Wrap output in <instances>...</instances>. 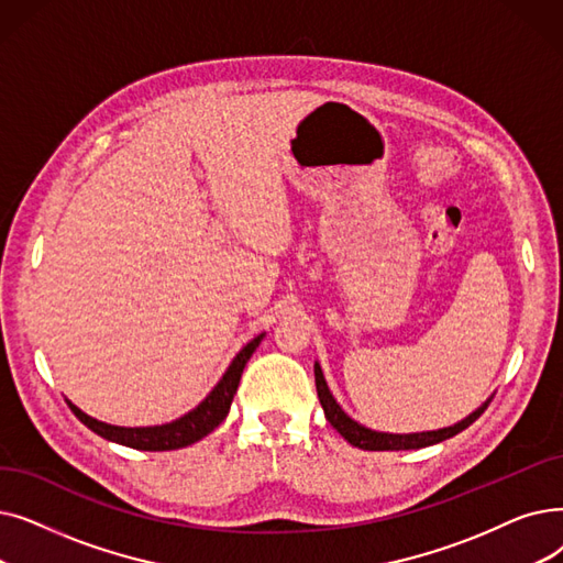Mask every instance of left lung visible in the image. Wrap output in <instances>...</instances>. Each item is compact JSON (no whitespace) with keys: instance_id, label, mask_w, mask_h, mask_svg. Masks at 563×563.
<instances>
[{"instance_id":"1","label":"left lung","mask_w":563,"mask_h":563,"mask_svg":"<svg viewBox=\"0 0 563 563\" xmlns=\"http://www.w3.org/2000/svg\"><path fill=\"white\" fill-rule=\"evenodd\" d=\"M314 386H317V396H320V402L324 407L327 421L347 439L352 446H358L363 451H409V449H423V446H432L444 442V439L462 432L464 428H470L481 413L490 405L487 400L483 407H478L474 413H470L467 419L451 426V428H442V430H432V432H413V434H388V432H375L371 428H363L361 423L352 421L342 407L335 402V398L331 396V390L327 386V379L322 375V368L314 363Z\"/></svg>"}]
</instances>
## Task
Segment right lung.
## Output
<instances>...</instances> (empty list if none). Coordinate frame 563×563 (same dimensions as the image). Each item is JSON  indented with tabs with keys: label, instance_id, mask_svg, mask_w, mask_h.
I'll return each mask as SVG.
<instances>
[{
	"label": "right lung",
	"instance_id": "1",
	"mask_svg": "<svg viewBox=\"0 0 563 563\" xmlns=\"http://www.w3.org/2000/svg\"><path fill=\"white\" fill-rule=\"evenodd\" d=\"M262 338H264V333L253 338L249 345L234 356L228 373L223 375L221 382L213 386L211 394L192 411L184 413L181 419H177L173 423L152 426V428H119V426H110V423L87 417V413L80 411L73 402H68V407L89 430H93L96 434H101L117 444H124V446H131L137 451H175V449L190 446L195 442H200V439L207 437L213 428L221 426L223 419L228 417L241 373H243V368H246V363L253 356V352L257 350Z\"/></svg>",
	"mask_w": 563,
	"mask_h": 563
}]
</instances>
